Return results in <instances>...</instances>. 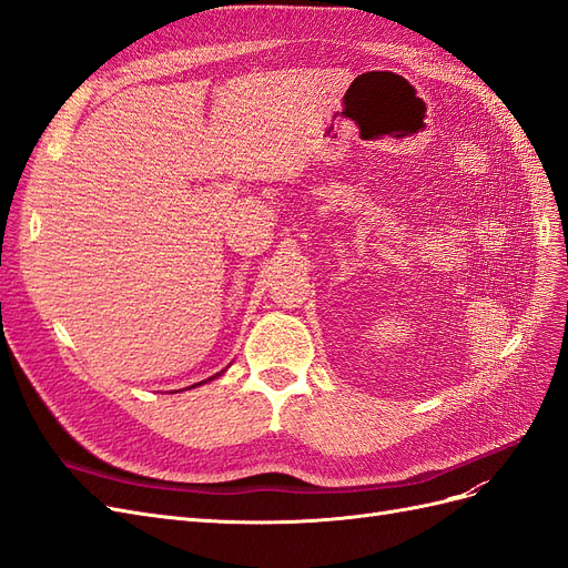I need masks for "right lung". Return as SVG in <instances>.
<instances>
[{"mask_svg":"<svg viewBox=\"0 0 568 568\" xmlns=\"http://www.w3.org/2000/svg\"><path fill=\"white\" fill-rule=\"evenodd\" d=\"M222 372H225V369H222ZM222 372H217V374H215V376H220V374H222ZM215 376H211V379H215ZM211 379H205V382H211ZM201 384H203V382H201ZM201 384H194V386H201Z\"/></svg>","mask_w":568,"mask_h":568,"instance_id":"add662e5","label":"right lung"}]
</instances>
